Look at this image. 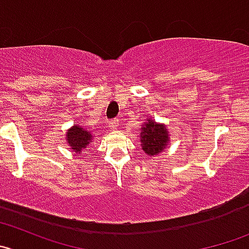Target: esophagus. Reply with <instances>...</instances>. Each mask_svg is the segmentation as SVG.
Here are the masks:
<instances>
[{"mask_svg":"<svg viewBox=\"0 0 249 249\" xmlns=\"http://www.w3.org/2000/svg\"><path fill=\"white\" fill-rule=\"evenodd\" d=\"M108 127H110V129H117L118 127V120H111L110 122H108Z\"/></svg>","mask_w":249,"mask_h":249,"instance_id":"esophagus-1","label":"esophagus"}]
</instances>
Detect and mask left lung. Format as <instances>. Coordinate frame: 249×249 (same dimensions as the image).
Returning <instances> with one entry per match:
<instances>
[{
  "label": "left lung",
  "mask_w": 249,
  "mask_h": 249,
  "mask_svg": "<svg viewBox=\"0 0 249 249\" xmlns=\"http://www.w3.org/2000/svg\"><path fill=\"white\" fill-rule=\"evenodd\" d=\"M139 132H141L142 149L146 155L155 156L166 149L170 137L165 124L148 118L141 127Z\"/></svg>",
  "instance_id": "left-lung-1"
}]
</instances>
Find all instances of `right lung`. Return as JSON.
<instances>
[{
    "label": "right lung",
    "mask_w": 249,
    "mask_h": 249,
    "mask_svg": "<svg viewBox=\"0 0 249 249\" xmlns=\"http://www.w3.org/2000/svg\"><path fill=\"white\" fill-rule=\"evenodd\" d=\"M66 141H67L68 145L75 154H83V150L89 148L93 141L90 132H88L80 126H73L68 129L66 133Z\"/></svg>",
    "instance_id": "add662e5"
}]
</instances>
